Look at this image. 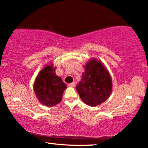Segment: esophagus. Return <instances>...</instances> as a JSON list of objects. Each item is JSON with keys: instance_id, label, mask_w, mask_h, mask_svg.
<instances>
[{"instance_id": "obj_1", "label": "esophagus", "mask_w": 148, "mask_h": 148, "mask_svg": "<svg viewBox=\"0 0 148 148\" xmlns=\"http://www.w3.org/2000/svg\"><path fill=\"white\" fill-rule=\"evenodd\" d=\"M68 86L69 87H74L75 86H76V84H75L74 82H72V83H71V84H69Z\"/></svg>"}]
</instances>
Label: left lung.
Wrapping results in <instances>:
<instances>
[{"instance_id": "left-lung-1", "label": "left lung", "mask_w": 148, "mask_h": 148, "mask_svg": "<svg viewBox=\"0 0 148 148\" xmlns=\"http://www.w3.org/2000/svg\"><path fill=\"white\" fill-rule=\"evenodd\" d=\"M85 72L76 90L85 104L97 106L109 98L112 91L110 74L101 61L90 59L84 65Z\"/></svg>"}]
</instances>
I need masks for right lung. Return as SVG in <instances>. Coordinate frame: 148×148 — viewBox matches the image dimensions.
<instances>
[{
	"label": "right lung",
	"mask_w": 148,
	"mask_h": 148,
	"mask_svg": "<svg viewBox=\"0 0 148 148\" xmlns=\"http://www.w3.org/2000/svg\"><path fill=\"white\" fill-rule=\"evenodd\" d=\"M53 65H46L36 76L34 83V93L40 102L51 107L61 101L66 86L61 77L56 74Z\"/></svg>",
	"instance_id": "1"
}]
</instances>
